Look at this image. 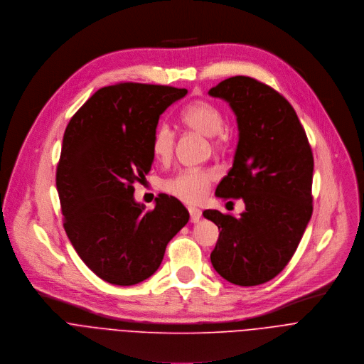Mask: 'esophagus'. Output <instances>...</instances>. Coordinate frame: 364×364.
Returning <instances> with one entry per match:
<instances>
[{"label": "esophagus", "instance_id": "obj_1", "mask_svg": "<svg viewBox=\"0 0 364 364\" xmlns=\"http://www.w3.org/2000/svg\"><path fill=\"white\" fill-rule=\"evenodd\" d=\"M189 215H191V223L196 224L202 218V210L198 208H189Z\"/></svg>", "mask_w": 364, "mask_h": 364}]
</instances>
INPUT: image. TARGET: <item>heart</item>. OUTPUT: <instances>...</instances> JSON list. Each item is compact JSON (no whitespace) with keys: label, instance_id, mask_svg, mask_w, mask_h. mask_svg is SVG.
<instances>
[{"label":"heart","instance_id":"obj_1","mask_svg":"<svg viewBox=\"0 0 364 364\" xmlns=\"http://www.w3.org/2000/svg\"><path fill=\"white\" fill-rule=\"evenodd\" d=\"M181 120L191 130L205 137H212L213 146H220L223 143L224 114L215 105L206 100L192 102L181 112ZM151 151L158 162H171L175 151V132L166 122H161L155 127L151 140ZM213 181V171L186 169L164 181L162 189L183 202L196 203L206 196Z\"/></svg>","mask_w":364,"mask_h":364}]
</instances>
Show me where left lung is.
Returning <instances> with one entry per match:
<instances>
[{"mask_svg": "<svg viewBox=\"0 0 364 364\" xmlns=\"http://www.w3.org/2000/svg\"><path fill=\"white\" fill-rule=\"evenodd\" d=\"M208 93L230 103L240 132L232 168L215 195L245 203L240 218L203 210L220 230L210 262L235 285H259L284 269L307 228L313 152L296 110L272 87L235 76Z\"/></svg>", "mask_w": 364, "mask_h": 364, "instance_id": "1", "label": "left lung"}]
</instances>
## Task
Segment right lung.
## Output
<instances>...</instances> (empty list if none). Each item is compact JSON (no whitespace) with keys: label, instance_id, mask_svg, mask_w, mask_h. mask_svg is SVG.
<instances>
[{"label":"right lung","instance_id":"right-lung-1","mask_svg":"<svg viewBox=\"0 0 364 364\" xmlns=\"http://www.w3.org/2000/svg\"><path fill=\"white\" fill-rule=\"evenodd\" d=\"M186 89L117 83L97 90L68 122L55 185L65 234L83 262L114 285H134L161 265L168 242L189 221L173 196L155 209L133 198L152 168L161 114Z\"/></svg>","mask_w":364,"mask_h":364}]
</instances>
